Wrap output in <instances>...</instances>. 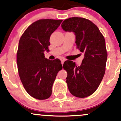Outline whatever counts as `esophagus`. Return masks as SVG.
Masks as SVG:
<instances>
[{
  "label": "esophagus",
  "instance_id": "34e87169",
  "mask_svg": "<svg viewBox=\"0 0 121 121\" xmlns=\"http://www.w3.org/2000/svg\"><path fill=\"white\" fill-rule=\"evenodd\" d=\"M60 60H61V62L62 65H63L64 62V61H65V60L64 59H63V58H61V59H60Z\"/></svg>",
  "mask_w": 121,
  "mask_h": 121
}]
</instances>
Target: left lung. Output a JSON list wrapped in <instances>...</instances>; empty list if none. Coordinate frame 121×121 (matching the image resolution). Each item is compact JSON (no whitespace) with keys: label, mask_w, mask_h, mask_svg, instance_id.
I'll return each instance as SVG.
<instances>
[{"label":"left lung","mask_w":121,"mask_h":121,"mask_svg":"<svg viewBox=\"0 0 121 121\" xmlns=\"http://www.w3.org/2000/svg\"><path fill=\"white\" fill-rule=\"evenodd\" d=\"M61 27L74 32L76 47L84 54L80 66L72 61L64 63L69 91L76 97H88L96 91L105 73L108 53L105 38L96 25L83 17L65 19Z\"/></svg>","instance_id":"1"}]
</instances>
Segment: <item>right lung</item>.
<instances>
[{
	"label": "right lung",
	"mask_w": 121,
	"mask_h": 121,
	"mask_svg": "<svg viewBox=\"0 0 121 121\" xmlns=\"http://www.w3.org/2000/svg\"><path fill=\"white\" fill-rule=\"evenodd\" d=\"M62 20L40 19L30 24L21 36L17 52L20 80L27 92L37 99L51 96L57 74L62 66L59 59L50 60L44 56L49 51L51 34Z\"/></svg>",
	"instance_id": "add662e5"
}]
</instances>
